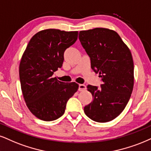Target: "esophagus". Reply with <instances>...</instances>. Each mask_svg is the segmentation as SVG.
Instances as JSON below:
<instances>
[{"label":"esophagus","mask_w":151,"mask_h":151,"mask_svg":"<svg viewBox=\"0 0 151 151\" xmlns=\"http://www.w3.org/2000/svg\"><path fill=\"white\" fill-rule=\"evenodd\" d=\"M86 90V86L83 84H80L79 85V87H78V90L79 91H84Z\"/></svg>","instance_id":"obj_1"}]
</instances>
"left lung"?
Here are the masks:
<instances>
[{
    "label": "left lung",
    "instance_id": "left-lung-1",
    "mask_svg": "<svg viewBox=\"0 0 151 151\" xmlns=\"http://www.w3.org/2000/svg\"><path fill=\"white\" fill-rule=\"evenodd\" d=\"M79 40L90 57L91 68L102 81L100 87L87 85L93 101L85 106L84 112L95 122H109L122 112L132 92L131 52L118 33L104 28L80 31Z\"/></svg>",
    "mask_w": 151,
    "mask_h": 151
}]
</instances>
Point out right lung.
I'll return each mask as SVG.
<instances>
[{
	"label": "right lung",
	"mask_w": 151,
	"mask_h": 151,
	"mask_svg": "<svg viewBox=\"0 0 151 151\" xmlns=\"http://www.w3.org/2000/svg\"><path fill=\"white\" fill-rule=\"evenodd\" d=\"M78 31L46 29L33 36L22 55L19 79L28 109L36 118L55 120L65 112L68 100L77 92L75 82L63 83L52 78L61 68L64 53L75 43Z\"/></svg>",
	"instance_id": "add662e5"
}]
</instances>
